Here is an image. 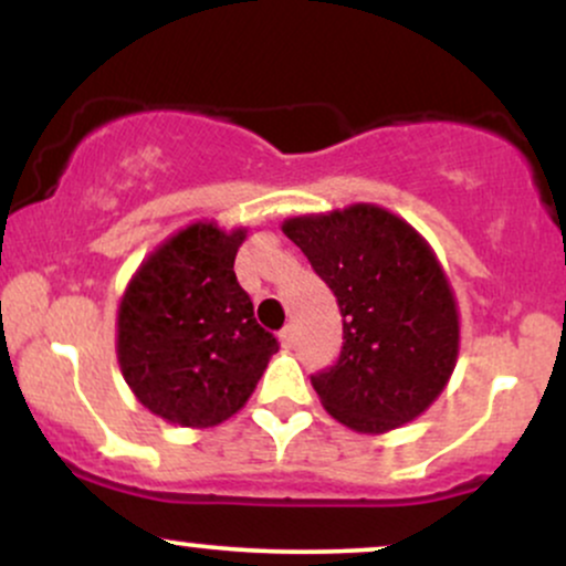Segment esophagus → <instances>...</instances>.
I'll use <instances>...</instances> for the list:
<instances>
[{
    "label": "esophagus",
    "mask_w": 566,
    "mask_h": 566,
    "mask_svg": "<svg viewBox=\"0 0 566 566\" xmlns=\"http://www.w3.org/2000/svg\"><path fill=\"white\" fill-rule=\"evenodd\" d=\"M292 343H295V327H292V324H290V327H284L282 333H279V346L290 348Z\"/></svg>",
    "instance_id": "esophagus-1"
}]
</instances>
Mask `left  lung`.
I'll return each instance as SVG.
<instances>
[{
  "label": "left lung",
  "instance_id": "1",
  "mask_svg": "<svg viewBox=\"0 0 566 566\" xmlns=\"http://www.w3.org/2000/svg\"><path fill=\"white\" fill-rule=\"evenodd\" d=\"M282 231L335 292L340 359L311 378L324 409L356 433L412 423L450 382L460 311L418 229L369 201L287 218Z\"/></svg>",
  "mask_w": 566,
  "mask_h": 566
}]
</instances>
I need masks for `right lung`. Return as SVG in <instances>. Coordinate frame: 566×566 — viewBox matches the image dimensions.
Listing matches in <instances>:
<instances>
[{
  "label": "right lung",
  "mask_w": 566,
  "mask_h": 566,
  "mask_svg": "<svg viewBox=\"0 0 566 566\" xmlns=\"http://www.w3.org/2000/svg\"><path fill=\"white\" fill-rule=\"evenodd\" d=\"M244 239V226L193 220L148 252L122 292V378L167 423L212 428L233 418L279 350L233 274Z\"/></svg>",
  "instance_id": "add662e5"
}]
</instances>
